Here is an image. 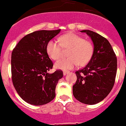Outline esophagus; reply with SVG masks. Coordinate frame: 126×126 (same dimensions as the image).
Returning <instances> with one entry per match:
<instances>
[{
	"mask_svg": "<svg viewBox=\"0 0 126 126\" xmlns=\"http://www.w3.org/2000/svg\"><path fill=\"white\" fill-rule=\"evenodd\" d=\"M69 71H63V74L64 75V76H65V75L67 74V73H69Z\"/></svg>",
	"mask_w": 126,
	"mask_h": 126,
	"instance_id": "esophagus-1",
	"label": "esophagus"
}]
</instances>
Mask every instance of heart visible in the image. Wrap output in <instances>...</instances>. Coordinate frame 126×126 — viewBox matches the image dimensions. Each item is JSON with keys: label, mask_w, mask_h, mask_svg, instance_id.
<instances>
[{"label": "heart", "mask_w": 126, "mask_h": 126, "mask_svg": "<svg viewBox=\"0 0 126 126\" xmlns=\"http://www.w3.org/2000/svg\"><path fill=\"white\" fill-rule=\"evenodd\" d=\"M63 49H69L68 58H62L55 62V67L62 70L72 69L79 64L85 65L91 61L94 53V45L90 40L74 33H67L57 40H51L47 44V52L54 60L60 58Z\"/></svg>", "instance_id": "obj_1"}]
</instances>
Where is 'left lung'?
<instances>
[{
	"label": "left lung",
	"mask_w": 126,
	"mask_h": 126,
	"mask_svg": "<svg viewBox=\"0 0 126 126\" xmlns=\"http://www.w3.org/2000/svg\"><path fill=\"white\" fill-rule=\"evenodd\" d=\"M80 32L91 38L94 53L87 65L76 72L73 95L82 103L93 105L102 101L111 91L117 73V57L106 38L89 30Z\"/></svg>",
	"instance_id": "1"
}]
</instances>
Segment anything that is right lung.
<instances>
[{
    "mask_svg": "<svg viewBox=\"0 0 126 126\" xmlns=\"http://www.w3.org/2000/svg\"><path fill=\"white\" fill-rule=\"evenodd\" d=\"M61 29L37 31L24 36L13 49L11 73L14 87L20 97L34 106L46 104L55 96V87L63 72L54 73L53 63L47 52V44Z\"/></svg>",
    "mask_w": 126,
    "mask_h": 126,
    "instance_id": "obj_1",
    "label": "right lung"
}]
</instances>
